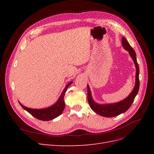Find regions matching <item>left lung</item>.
Segmentation results:
<instances>
[{
  "label": "left lung",
  "instance_id": "obj_1",
  "mask_svg": "<svg viewBox=\"0 0 154 154\" xmlns=\"http://www.w3.org/2000/svg\"><path fill=\"white\" fill-rule=\"evenodd\" d=\"M122 45L123 46V48H125V49L128 51L130 57H131V58H132L136 68V83H135V87L134 88L133 91H132L131 93H130V95L127 97V98H125V100L118 102V103L105 104V105L97 104L92 100L90 88L87 85V99H88V104H89L90 107L91 108V109L96 114L106 118L114 117V116H118L127 111L132 104L135 97H136L139 91V65L137 62L136 52H135L134 49L131 47V46H130V45L128 42L127 40L126 39L125 37H123L122 38Z\"/></svg>",
  "mask_w": 154,
  "mask_h": 154
}]
</instances>
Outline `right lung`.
Returning a JSON list of instances; mask_svg holds the SVG:
<instances>
[{"label": "right lung", "mask_w": 154, "mask_h": 154, "mask_svg": "<svg viewBox=\"0 0 154 154\" xmlns=\"http://www.w3.org/2000/svg\"><path fill=\"white\" fill-rule=\"evenodd\" d=\"M72 82H70L65 87L63 92H62L61 95L59 97L58 101L56 103L49 107L45 109H29L27 107L22 105L20 102L19 103L21 105L23 109L28 112L29 114H31L33 117L35 118L42 120V121H49L51 119H53L55 118L58 117L62 113V112L65 108V102H64V96L66 94V92L67 89V88L69 85H71Z\"/></svg>", "instance_id": "add662e5"}]
</instances>
